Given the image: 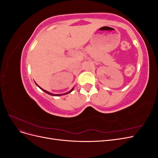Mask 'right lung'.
Returning <instances> with one entry per match:
<instances>
[{
	"label": "right lung",
	"instance_id": "obj_1",
	"mask_svg": "<svg viewBox=\"0 0 158 158\" xmlns=\"http://www.w3.org/2000/svg\"><path fill=\"white\" fill-rule=\"evenodd\" d=\"M36 84V83H35ZM36 85H37V86L38 87H39L41 90H43V91H44V92H45V93H47V94H49V95H53V96H60V95H65V94H69V93H70L71 92H72V91H73V89H74V88H73V89H70V91H69V92H68L67 93H66V94H52V93H50V92H47V91H46V90H45V89H43V88H41L40 86H39V85H38L37 84H36Z\"/></svg>",
	"mask_w": 158,
	"mask_h": 158
}]
</instances>
